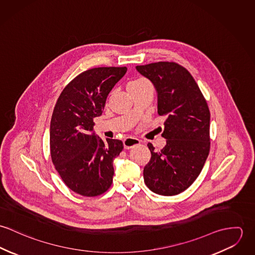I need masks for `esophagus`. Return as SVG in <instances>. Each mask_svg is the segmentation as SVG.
<instances>
[{"label": "esophagus", "mask_w": 255, "mask_h": 255, "mask_svg": "<svg viewBox=\"0 0 255 255\" xmlns=\"http://www.w3.org/2000/svg\"><path fill=\"white\" fill-rule=\"evenodd\" d=\"M140 144V140L134 137H128L124 140V147L125 149H130L133 148L134 146Z\"/></svg>", "instance_id": "34e87169"}]
</instances>
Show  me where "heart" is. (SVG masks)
Instances as JSON below:
<instances>
[{"instance_id": "heart-1", "label": "heart", "mask_w": 255, "mask_h": 255, "mask_svg": "<svg viewBox=\"0 0 255 255\" xmlns=\"http://www.w3.org/2000/svg\"><path fill=\"white\" fill-rule=\"evenodd\" d=\"M148 82L146 81L145 79H142V78H137V79H134V80H131L128 83L127 85V89L129 93H132V92H136V91H139L141 89H143L146 86H148Z\"/></svg>"}]
</instances>
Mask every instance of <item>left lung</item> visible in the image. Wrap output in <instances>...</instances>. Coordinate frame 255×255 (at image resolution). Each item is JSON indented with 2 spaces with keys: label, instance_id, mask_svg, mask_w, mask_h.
<instances>
[{
  "label": "left lung",
  "instance_id": "8db88e82",
  "mask_svg": "<svg viewBox=\"0 0 255 255\" xmlns=\"http://www.w3.org/2000/svg\"><path fill=\"white\" fill-rule=\"evenodd\" d=\"M158 93V115L166 117L162 136L167 144L156 151L144 167L147 187L171 196L189 187L199 176L210 150V111L196 81L175 62L136 66Z\"/></svg>",
  "mask_w": 255,
  "mask_h": 255
}]
</instances>
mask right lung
Listing matches in <instances>:
<instances>
[{"label":"right lung","instance_id":"right-lung-1","mask_svg":"<svg viewBox=\"0 0 255 255\" xmlns=\"http://www.w3.org/2000/svg\"><path fill=\"white\" fill-rule=\"evenodd\" d=\"M127 70L102 67L78 74L64 88L53 111L52 162L66 185L82 196L101 195L113 182V161L124 145L119 139L99 138L93 120L102 115L110 91Z\"/></svg>","mask_w":255,"mask_h":255}]
</instances>
